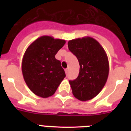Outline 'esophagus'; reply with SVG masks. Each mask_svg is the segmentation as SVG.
<instances>
[{"mask_svg":"<svg viewBox=\"0 0 131 131\" xmlns=\"http://www.w3.org/2000/svg\"><path fill=\"white\" fill-rule=\"evenodd\" d=\"M68 73H69V69H65V73H66V75H67Z\"/></svg>","mask_w":131,"mask_h":131,"instance_id":"obj_1","label":"esophagus"}]
</instances>
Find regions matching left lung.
I'll use <instances>...</instances> for the list:
<instances>
[{
	"label": "left lung",
	"instance_id": "8db88e82",
	"mask_svg": "<svg viewBox=\"0 0 131 131\" xmlns=\"http://www.w3.org/2000/svg\"><path fill=\"white\" fill-rule=\"evenodd\" d=\"M68 47L80 67L78 78L69 81L73 94L80 101H89L101 91L107 80L110 67L107 53L96 40L90 37L71 40Z\"/></svg>",
	"mask_w": 131,
	"mask_h": 131
}]
</instances>
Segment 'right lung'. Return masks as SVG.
Wrapping results in <instances>:
<instances>
[{
    "label": "right lung",
    "mask_w": 131,
    "mask_h": 131,
    "mask_svg": "<svg viewBox=\"0 0 131 131\" xmlns=\"http://www.w3.org/2000/svg\"><path fill=\"white\" fill-rule=\"evenodd\" d=\"M65 40L42 36L28 46L21 62L24 79L29 89L38 96L47 98L55 93L65 78L61 62L55 55Z\"/></svg>",
    "instance_id": "right-lung-1"
}]
</instances>
